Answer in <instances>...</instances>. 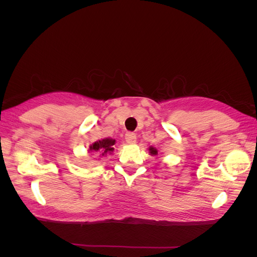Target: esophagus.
Here are the masks:
<instances>
[{
    "label": "esophagus",
    "instance_id": "1",
    "mask_svg": "<svg viewBox=\"0 0 257 257\" xmlns=\"http://www.w3.org/2000/svg\"><path fill=\"white\" fill-rule=\"evenodd\" d=\"M125 141L130 144L134 143L136 141V134L132 133V132H127V133L125 134Z\"/></svg>",
    "mask_w": 257,
    "mask_h": 257
}]
</instances>
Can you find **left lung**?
I'll list each match as a JSON object with an SVG mask.
<instances>
[{
    "mask_svg": "<svg viewBox=\"0 0 257 257\" xmlns=\"http://www.w3.org/2000/svg\"><path fill=\"white\" fill-rule=\"evenodd\" d=\"M150 153L151 154H157L158 153V151H157V149H154V148H150Z\"/></svg>",
    "mask_w": 257,
    "mask_h": 257,
    "instance_id": "8db88e82",
    "label": "left lung"
}]
</instances>
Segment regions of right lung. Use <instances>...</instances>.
<instances>
[{
    "label": "right lung",
    "instance_id": "add662e5",
    "mask_svg": "<svg viewBox=\"0 0 257 257\" xmlns=\"http://www.w3.org/2000/svg\"><path fill=\"white\" fill-rule=\"evenodd\" d=\"M114 142L115 141H113L111 138H105L103 141H98L93 144L92 146H90V151L102 153L103 155L112 152L113 151L112 146L114 145Z\"/></svg>",
    "mask_w": 257,
    "mask_h": 257
}]
</instances>
